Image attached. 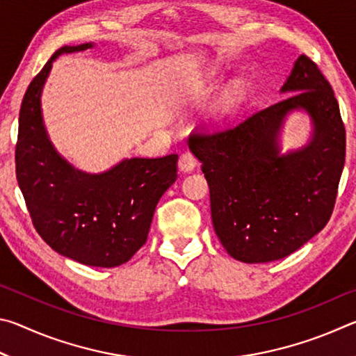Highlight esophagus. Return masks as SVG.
<instances>
[{
	"label": "esophagus",
	"mask_w": 356,
	"mask_h": 356,
	"mask_svg": "<svg viewBox=\"0 0 356 356\" xmlns=\"http://www.w3.org/2000/svg\"><path fill=\"white\" fill-rule=\"evenodd\" d=\"M195 166H196V159H195V156H193V155L188 154V152L180 154V156H179V170H180V171L188 172V171H191Z\"/></svg>",
	"instance_id": "34e87169"
}]
</instances>
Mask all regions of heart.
I'll return each instance as SVG.
<instances>
[{
	"mask_svg": "<svg viewBox=\"0 0 356 356\" xmlns=\"http://www.w3.org/2000/svg\"><path fill=\"white\" fill-rule=\"evenodd\" d=\"M240 95H242V84H234V86L229 89V95H227V104H232L236 102Z\"/></svg>",
	"mask_w": 356,
	"mask_h": 356,
	"instance_id": "1",
	"label": "heart"
}]
</instances>
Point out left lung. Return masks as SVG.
I'll return each instance as SVG.
<instances>
[{"mask_svg": "<svg viewBox=\"0 0 356 356\" xmlns=\"http://www.w3.org/2000/svg\"><path fill=\"white\" fill-rule=\"evenodd\" d=\"M282 92L292 95L252 111L231 127L193 130L188 147L210 186L213 229L237 261L262 264L297 251L327 226L346 161L339 105L317 64L301 55ZM303 107L313 140L279 155L285 114Z\"/></svg>", "mask_w": 356, "mask_h": 356, "instance_id": "8db88e82", "label": "left lung"}]
</instances>
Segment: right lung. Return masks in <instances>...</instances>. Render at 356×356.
<instances>
[{"mask_svg":"<svg viewBox=\"0 0 356 356\" xmlns=\"http://www.w3.org/2000/svg\"><path fill=\"white\" fill-rule=\"evenodd\" d=\"M65 45L33 78L23 97L15 144L17 182L39 236L59 254L91 267H116L146 243L156 204L177 179V154L127 159L102 174L75 170L53 149L40 113V92Z\"/></svg>","mask_w":356,"mask_h":356,"instance_id":"obj_1","label":"right lung"}]
</instances>
